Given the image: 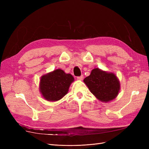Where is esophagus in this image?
<instances>
[{
    "instance_id": "34e87169",
    "label": "esophagus",
    "mask_w": 149,
    "mask_h": 149,
    "mask_svg": "<svg viewBox=\"0 0 149 149\" xmlns=\"http://www.w3.org/2000/svg\"><path fill=\"white\" fill-rule=\"evenodd\" d=\"M83 78H84V76L83 75H81V76H78L77 79L78 80H83Z\"/></svg>"
}]
</instances>
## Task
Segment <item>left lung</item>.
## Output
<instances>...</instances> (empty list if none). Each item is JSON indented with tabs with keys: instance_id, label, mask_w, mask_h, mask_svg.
Returning <instances> with one entry per match:
<instances>
[{
	"instance_id": "8db88e82",
	"label": "left lung",
	"mask_w": 149,
	"mask_h": 149,
	"mask_svg": "<svg viewBox=\"0 0 149 149\" xmlns=\"http://www.w3.org/2000/svg\"><path fill=\"white\" fill-rule=\"evenodd\" d=\"M84 82L91 93L102 102L114 100L120 89L119 81L114 74L99 68L93 69L90 75L84 78Z\"/></svg>"
}]
</instances>
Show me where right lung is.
<instances>
[{
	"label": "right lung",
	"mask_w": 149,
	"mask_h": 149,
	"mask_svg": "<svg viewBox=\"0 0 149 149\" xmlns=\"http://www.w3.org/2000/svg\"><path fill=\"white\" fill-rule=\"evenodd\" d=\"M73 81L74 78L71 74L58 69L42 76L40 79V91L45 100L58 101L68 92L70 86Z\"/></svg>",
	"instance_id": "1"
}]
</instances>
